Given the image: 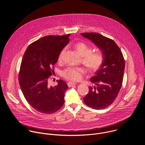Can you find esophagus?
Masks as SVG:
<instances>
[{"mask_svg":"<svg viewBox=\"0 0 145 145\" xmlns=\"http://www.w3.org/2000/svg\"><path fill=\"white\" fill-rule=\"evenodd\" d=\"M76 84V83H75V82H69L68 83V86L69 87H71L72 86H75Z\"/></svg>","mask_w":145,"mask_h":145,"instance_id":"34e87169","label":"esophagus"}]
</instances>
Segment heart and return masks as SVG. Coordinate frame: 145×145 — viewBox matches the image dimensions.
Returning <instances> with one entry per match:
<instances>
[{
    "label": "heart",
    "instance_id": "obj_1",
    "mask_svg": "<svg viewBox=\"0 0 145 145\" xmlns=\"http://www.w3.org/2000/svg\"><path fill=\"white\" fill-rule=\"evenodd\" d=\"M74 48L78 52V54L82 57V62L89 69L96 71L103 65L105 61V56L100 51L92 52V47L88 44L79 42L74 45ZM65 48H64L59 53L58 59L61 60L65 52ZM86 72V69L82 67H69L63 72V76L72 81L79 80L82 74Z\"/></svg>",
    "mask_w": 145,
    "mask_h": 145
}]
</instances>
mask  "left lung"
Instances as JSON below:
<instances>
[{"label":"left lung","instance_id":"8db88e82","mask_svg":"<svg viewBox=\"0 0 145 145\" xmlns=\"http://www.w3.org/2000/svg\"><path fill=\"white\" fill-rule=\"evenodd\" d=\"M89 39L105 56V61L90 81L96 86L89 87L88 93L83 97L85 104L96 110L110 106L121 88L125 63L122 53L113 40L99 33L80 34Z\"/></svg>","mask_w":145,"mask_h":145}]
</instances>
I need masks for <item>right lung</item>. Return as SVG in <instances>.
I'll list each match as a JSON object with an SVG mask.
<instances>
[{
  "mask_svg": "<svg viewBox=\"0 0 145 145\" xmlns=\"http://www.w3.org/2000/svg\"><path fill=\"white\" fill-rule=\"evenodd\" d=\"M69 36L44 37L31 44L23 56L19 73L20 87L29 104L40 113H54L64 103L67 84L59 80L56 86L50 87L48 78L54 72L59 53L69 42Z\"/></svg>",
  "mask_w": 145,
  "mask_h": 145,
  "instance_id": "add662e5",
  "label": "right lung"
}]
</instances>
